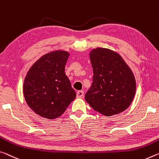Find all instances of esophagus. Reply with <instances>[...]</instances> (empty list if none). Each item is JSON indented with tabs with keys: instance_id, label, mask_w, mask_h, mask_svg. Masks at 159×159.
<instances>
[{
	"instance_id": "esophagus-1",
	"label": "esophagus",
	"mask_w": 159,
	"mask_h": 159,
	"mask_svg": "<svg viewBox=\"0 0 159 159\" xmlns=\"http://www.w3.org/2000/svg\"><path fill=\"white\" fill-rule=\"evenodd\" d=\"M84 92L83 91V90H79V91L76 93V96L79 98H82L84 96Z\"/></svg>"
}]
</instances>
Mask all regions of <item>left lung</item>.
Masks as SVG:
<instances>
[{"mask_svg":"<svg viewBox=\"0 0 159 159\" xmlns=\"http://www.w3.org/2000/svg\"><path fill=\"white\" fill-rule=\"evenodd\" d=\"M93 70L91 87L85 99L93 109L105 116L122 112L132 103L136 82L134 74L120 54L97 48L90 53Z\"/></svg>","mask_w":159,"mask_h":159,"instance_id":"8db88e82","label":"left lung"}]
</instances>
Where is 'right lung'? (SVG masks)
Segmentation results:
<instances>
[{"instance_id":"add662e5","label":"right lung","mask_w":159,"mask_h":159,"mask_svg":"<svg viewBox=\"0 0 159 159\" xmlns=\"http://www.w3.org/2000/svg\"><path fill=\"white\" fill-rule=\"evenodd\" d=\"M69 57L64 51L48 53L32 65L25 77V100L41 117L50 120L59 117L76 96L65 74Z\"/></svg>"}]
</instances>
